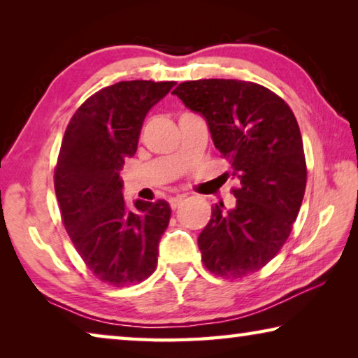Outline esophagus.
Instances as JSON below:
<instances>
[{
  "instance_id": "1",
  "label": "esophagus",
  "mask_w": 358,
  "mask_h": 358,
  "mask_svg": "<svg viewBox=\"0 0 358 358\" xmlns=\"http://www.w3.org/2000/svg\"><path fill=\"white\" fill-rule=\"evenodd\" d=\"M183 201H185L183 196H177V197L169 199V203H171V207L175 210V208H178L181 203H183Z\"/></svg>"
}]
</instances>
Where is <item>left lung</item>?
<instances>
[{"label": "left lung", "mask_w": 358, "mask_h": 358, "mask_svg": "<svg viewBox=\"0 0 358 358\" xmlns=\"http://www.w3.org/2000/svg\"><path fill=\"white\" fill-rule=\"evenodd\" d=\"M173 94L207 120L215 147L237 178V205H215L199 235L203 265L237 280L273 259L292 230L306 187L299 123L290 107L262 85L226 78L180 83Z\"/></svg>", "instance_id": "1"}]
</instances>
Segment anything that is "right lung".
Wrapping results in <instances>:
<instances>
[{
	"label": "right lung",
	"mask_w": 358,
	"mask_h": 358,
	"mask_svg": "<svg viewBox=\"0 0 358 358\" xmlns=\"http://www.w3.org/2000/svg\"><path fill=\"white\" fill-rule=\"evenodd\" d=\"M175 82H118L94 93L71 118L55 169L64 227L98 280L134 286L153 275L157 248L171 220L166 201L123 199L120 171L137 151L150 108Z\"/></svg>",
	"instance_id": "obj_1"
}]
</instances>
